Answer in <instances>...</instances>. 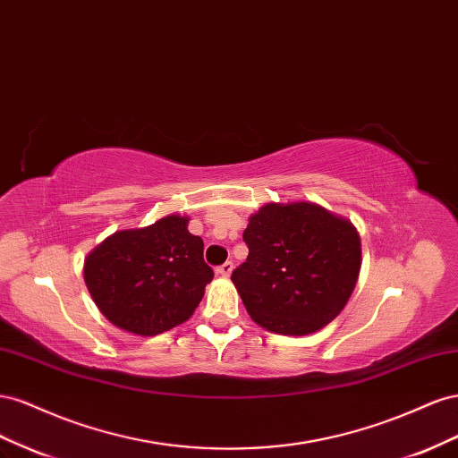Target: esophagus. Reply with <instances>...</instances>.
Returning a JSON list of instances; mask_svg holds the SVG:
<instances>
[{
    "label": "esophagus",
    "mask_w": 458,
    "mask_h": 458,
    "mask_svg": "<svg viewBox=\"0 0 458 458\" xmlns=\"http://www.w3.org/2000/svg\"><path fill=\"white\" fill-rule=\"evenodd\" d=\"M232 270H233V263H232V260H226L225 265L216 267V274H218V276H225V278H226V276H230Z\"/></svg>",
    "instance_id": "esophagus-1"
}]
</instances>
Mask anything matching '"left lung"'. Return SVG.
<instances>
[{"mask_svg":"<svg viewBox=\"0 0 458 458\" xmlns=\"http://www.w3.org/2000/svg\"><path fill=\"white\" fill-rule=\"evenodd\" d=\"M250 247L232 282L251 318L274 334L322 330L347 305L360 270V238L317 203H267L243 232Z\"/></svg>","mask_w":458,"mask_h":458,"instance_id":"obj_1","label":"left lung"}]
</instances>
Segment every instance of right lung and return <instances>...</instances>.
Segmentation results:
<instances>
[{"label": "right lung", "instance_id": "right-lung-1", "mask_svg": "<svg viewBox=\"0 0 458 458\" xmlns=\"http://www.w3.org/2000/svg\"><path fill=\"white\" fill-rule=\"evenodd\" d=\"M188 216L114 232L84 260V282L103 317L121 330L157 335L186 322L201 303L213 268Z\"/></svg>", "mask_w": 458, "mask_h": 458}]
</instances>
